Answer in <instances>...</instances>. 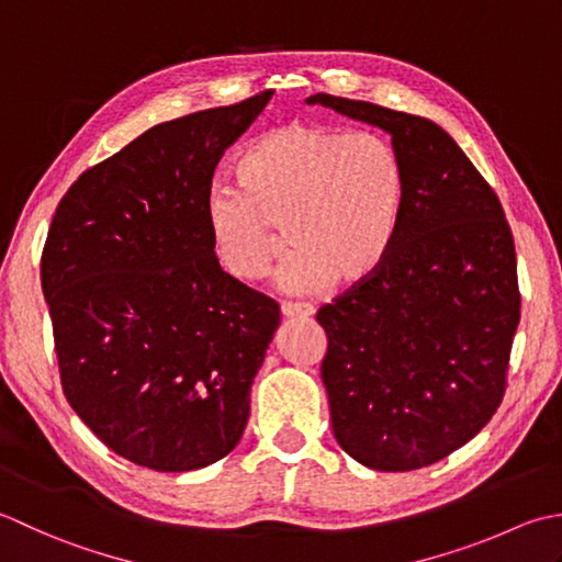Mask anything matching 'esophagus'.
I'll return each mask as SVG.
<instances>
[{
	"label": "esophagus",
	"instance_id": "1",
	"mask_svg": "<svg viewBox=\"0 0 562 562\" xmlns=\"http://www.w3.org/2000/svg\"><path fill=\"white\" fill-rule=\"evenodd\" d=\"M281 315L285 319H301V317H313L315 307L307 303H283L281 305Z\"/></svg>",
	"mask_w": 562,
	"mask_h": 562
}]
</instances>
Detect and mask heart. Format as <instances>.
Here are the masks:
<instances>
[{"label": "heart", "instance_id": "1", "mask_svg": "<svg viewBox=\"0 0 562 562\" xmlns=\"http://www.w3.org/2000/svg\"><path fill=\"white\" fill-rule=\"evenodd\" d=\"M239 189H213L203 221L215 265L237 283L267 279L281 255L285 291L313 295L337 279H371L403 211V167L378 133L291 123L261 135L235 165Z\"/></svg>", "mask_w": 562, "mask_h": 562}]
</instances>
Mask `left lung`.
<instances>
[{"mask_svg": "<svg viewBox=\"0 0 562 562\" xmlns=\"http://www.w3.org/2000/svg\"><path fill=\"white\" fill-rule=\"evenodd\" d=\"M391 135L403 211L371 279L317 311L331 431L353 461L403 473L441 461L495 415L519 325L517 251L497 193L429 119L313 94Z\"/></svg>", "mask_w": 562, "mask_h": 562, "instance_id": "left-lung-1", "label": "left lung"}]
</instances>
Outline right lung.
I'll return each instance as SVG.
<instances>
[{
  "label": "right lung",
  "mask_w": 562,
  "mask_h": 562,
  "mask_svg": "<svg viewBox=\"0 0 562 562\" xmlns=\"http://www.w3.org/2000/svg\"><path fill=\"white\" fill-rule=\"evenodd\" d=\"M269 99L155 125L87 169L53 215L41 283L63 391L135 465L199 471L243 439L281 315L215 265L203 209L217 159Z\"/></svg>",
  "instance_id": "obj_1"
}]
</instances>
